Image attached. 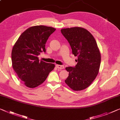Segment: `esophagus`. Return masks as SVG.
<instances>
[{
    "label": "esophagus",
    "instance_id": "obj_1",
    "mask_svg": "<svg viewBox=\"0 0 120 120\" xmlns=\"http://www.w3.org/2000/svg\"><path fill=\"white\" fill-rule=\"evenodd\" d=\"M56 67L58 69H62L64 68V66H62V65H56Z\"/></svg>",
    "mask_w": 120,
    "mask_h": 120
}]
</instances>
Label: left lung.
I'll return each mask as SVG.
<instances>
[{
  "label": "left lung",
  "mask_w": 120,
  "mask_h": 120,
  "mask_svg": "<svg viewBox=\"0 0 120 120\" xmlns=\"http://www.w3.org/2000/svg\"><path fill=\"white\" fill-rule=\"evenodd\" d=\"M61 32L69 43L73 54L78 57L74 67L66 68L69 75L65 82L73 90H83L91 85L99 73L101 54L97 43L92 34L84 28H62Z\"/></svg>",
  "instance_id": "left-lung-1"
}]
</instances>
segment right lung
Listing matches in <instances>:
<instances>
[{
  "label": "right lung",
  "instance_id": "right-lung-1",
  "mask_svg": "<svg viewBox=\"0 0 120 120\" xmlns=\"http://www.w3.org/2000/svg\"><path fill=\"white\" fill-rule=\"evenodd\" d=\"M55 28L44 25L28 28L19 37L13 46L12 67L24 85L33 88L45 81L54 68L53 64L39 61L38 56L45 52V45Z\"/></svg>",
  "mask_w": 120,
  "mask_h": 120
}]
</instances>
